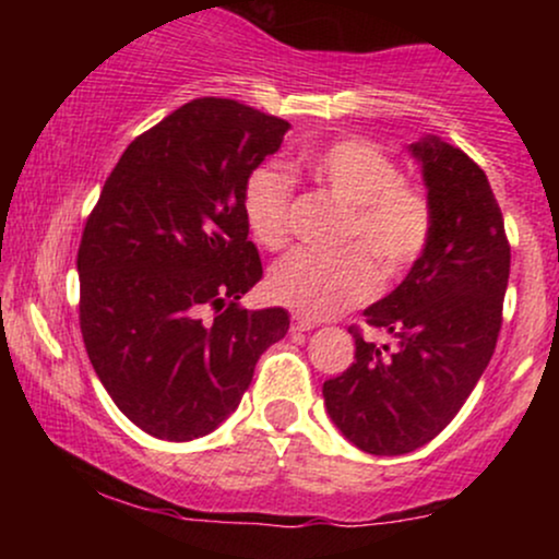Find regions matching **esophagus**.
<instances>
[{"label": "esophagus", "mask_w": 559, "mask_h": 559, "mask_svg": "<svg viewBox=\"0 0 559 559\" xmlns=\"http://www.w3.org/2000/svg\"><path fill=\"white\" fill-rule=\"evenodd\" d=\"M316 329V323L307 318H292V333H307Z\"/></svg>", "instance_id": "1"}]
</instances>
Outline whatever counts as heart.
<instances>
[{
	"mask_svg": "<svg viewBox=\"0 0 559 559\" xmlns=\"http://www.w3.org/2000/svg\"><path fill=\"white\" fill-rule=\"evenodd\" d=\"M301 168L320 189L346 204L344 252L320 258L294 252L267 278L271 297L305 318H331L373 297L378 273L394 281L423 258L433 234L431 199L402 181L386 150L360 136L336 139L301 157ZM292 178L275 165H260L243 183L241 210L254 241L281 249L292 228ZM373 259L379 271L369 262Z\"/></svg>",
	"mask_w": 559,
	"mask_h": 559,
	"instance_id": "1",
	"label": "heart"
}]
</instances>
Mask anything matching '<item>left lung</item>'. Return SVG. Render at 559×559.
I'll return each mask as SVG.
<instances>
[{
    "instance_id": "8db88e82",
    "label": "left lung",
    "mask_w": 559,
    "mask_h": 559,
    "mask_svg": "<svg viewBox=\"0 0 559 559\" xmlns=\"http://www.w3.org/2000/svg\"><path fill=\"white\" fill-rule=\"evenodd\" d=\"M409 152L423 165L433 234L407 278L365 310V323L396 344L365 342L352 325L355 362L323 383L331 420L370 454L413 452L460 413L497 346L510 278V241L486 173L436 136Z\"/></svg>"
}]
</instances>
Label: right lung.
<instances>
[{
  "label": "right lung",
  "mask_w": 559,
  "mask_h": 559,
  "mask_svg": "<svg viewBox=\"0 0 559 559\" xmlns=\"http://www.w3.org/2000/svg\"><path fill=\"white\" fill-rule=\"evenodd\" d=\"M286 131L202 96L133 139L102 186L79 247L81 333L102 386L150 436L215 431L286 336V310L239 305L262 278L243 183Z\"/></svg>",
  "instance_id": "right-lung-1"
}]
</instances>
